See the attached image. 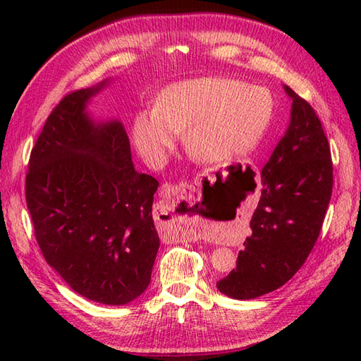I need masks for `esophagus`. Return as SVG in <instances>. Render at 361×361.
<instances>
[{
	"label": "esophagus",
	"mask_w": 361,
	"mask_h": 361,
	"mask_svg": "<svg viewBox=\"0 0 361 361\" xmlns=\"http://www.w3.org/2000/svg\"><path fill=\"white\" fill-rule=\"evenodd\" d=\"M189 190V185L186 183H180V185H171V183H166L161 188L159 194L163 198H173V200H178V198H186V194ZM202 234L197 231L195 228H183L181 229V240H198Z\"/></svg>",
	"instance_id": "1"
}]
</instances>
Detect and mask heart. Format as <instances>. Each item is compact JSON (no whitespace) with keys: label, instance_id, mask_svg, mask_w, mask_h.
<instances>
[{"label":"heart","instance_id":"b5f03b06","mask_svg":"<svg viewBox=\"0 0 361 361\" xmlns=\"http://www.w3.org/2000/svg\"><path fill=\"white\" fill-rule=\"evenodd\" d=\"M271 110V96L262 87L225 78L183 80L161 91L152 111L136 114L132 136L137 152L159 164L186 129L188 150L204 163H219L255 147Z\"/></svg>","mask_w":361,"mask_h":361}]
</instances>
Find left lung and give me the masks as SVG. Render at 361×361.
<instances>
[{
    "mask_svg": "<svg viewBox=\"0 0 361 361\" xmlns=\"http://www.w3.org/2000/svg\"><path fill=\"white\" fill-rule=\"evenodd\" d=\"M291 97L286 135L262 169V194L252 214L251 235L235 270L217 282L221 293L252 299L293 278L315 245L334 186L331 147L312 105L283 85Z\"/></svg>",
    "mask_w": 361,
    "mask_h": 361,
    "instance_id": "1",
    "label": "left lung"
}]
</instances>
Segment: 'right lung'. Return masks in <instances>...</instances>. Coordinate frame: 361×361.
Here are the masks:
<instances>
[{
    "mask_svg": "<svg viewBox=\"0 0 361 361\" xmlns=\"http://www.w3.org/2000/svg\"><path fill=\"white\" fill-rule=\"evenodd\" d=\"M106 83L73 91L51 111L30 152L26 203L43 257L68 286L90 301L124 305L150 283L159 183L135 171L118 119L88 114Z\"/></svg>",
    "mask_w": 361,
    "mask_h": 361,
    "instance_id": "add662e5",
    "label": "right lung"
}]
</instances>
